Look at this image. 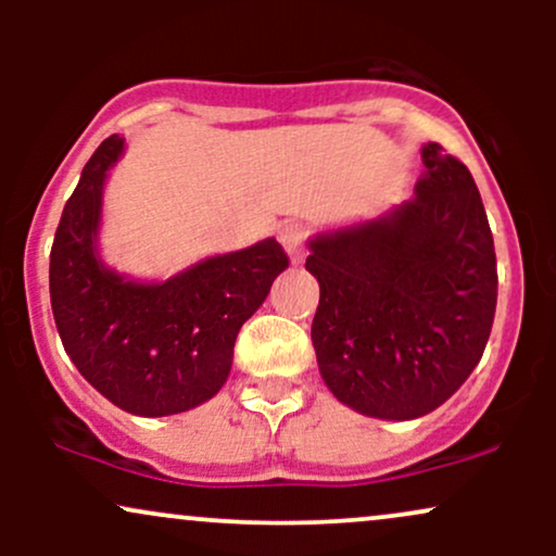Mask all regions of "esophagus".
Masks as SVG:
<instances>
[{"instance_id": "esophagus-1", "label": "esophagus", "mask_w": 556, "mask_h": 556, "mask_svg": "<svg viewBox=\"0 0 556 556\" xmlns=\"http://www.w3.org/2000/svg\"><path fill=\"white\" fill-rule=\"evenodd\" d=\"M279 242L290 256V264H303L305 258V229L300 225H287L279 232Z\"/></svg>"}]
</instances>
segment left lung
Segmentation results:
<instances>
[{
    "label": "left lung",
    "mask_w": 556,
    "mask_h": 556,
    "mask_svg": "<svg viewBox=\"0 0 556 556\" xmlns=\"http://www.w3.org/2000/svg\"><path fill=\"white\" fill-rule=\"evenodd\" d=\"M410 201L329 227L305 261L321 298L318 371L342 405L381 420L437 410L481 361L496 311V256L473 175L439 143L420 149Z\"/></svg>",
    "instance_id": "1"
}]
</instances>
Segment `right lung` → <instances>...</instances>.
Instances as JSON below:
<instances>
[{
  "mask_svg": "<svg viewBox=\"0 0 556 556\" xmlns=\"http://www.w3.org/2000/svg\"><path fill=\"white\" fill-rule=\"evenodd\" d=\"M125 138L110 136L83 167L49 256L54 324L96 392L143 418L193 410L225 387L238 331L287 269L274 238L201 258L169 279L119 274L101 256L110 169Z\"/></svg>",
  "mask_w": 556,
  "mask_h": 556,
  "instance_id": "1",
  "label": "right lung"
}]
</instances>
